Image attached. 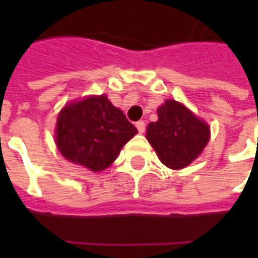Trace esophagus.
<instances>
[{
	"label": "esophagus",
	"instance_id": "esophagus-1",
	"mask_svg": "<svg viewBox=\"0 0 258 258\" xmlns=\"http://www.w3.org/2000/svg\"><path fill=\"white\" fill-rule=\"evenodd\" d=\"M137 128H138V131H139V133H141V134L145 133V130H146V123H145V121H143V120L137 121Z\"/></svg>",
	"mask_w": 258,
	"mask_h": 258
}]
</instances>
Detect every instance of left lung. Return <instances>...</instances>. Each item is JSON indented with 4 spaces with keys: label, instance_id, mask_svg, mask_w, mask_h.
<instances>
[{
    "label": "left lung",
    "instance_id": "8db88e82",
    "mask_svg": "<svg viewBox=\"0 0 258 258\" xmlns=\"http://www.w3.org/2000/svg\"><path fill=\"white\" fill-rule=\"evenodd\" d=\"M147 139L163 165L179 170L190 165L208 145L210 130L205 121L175 100L158 108V120L147 127Z\"/></svg>",
    "mask_w": 258,
    "mask_h": 258
}]
</instances>
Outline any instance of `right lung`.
Here are the masks:
<instances>
[{"instance_id": "obj_1", "label": "right lung", "mask_w": 258, "mask_h": 258, "mask_svg": "<svg viewBox=\"0 0 258 258\" xmlns=\"http://www.w3.org/2000/svg\"><path fill=\"white\" fill-rule=\"evenodd\" d=\"M56 127L60 153L91 171L107 169L121 147L138 134L137 127L104 95L66 105Z\"/></svg>"}]
</instances>
